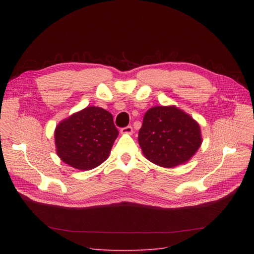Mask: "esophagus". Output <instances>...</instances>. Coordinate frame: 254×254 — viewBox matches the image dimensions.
<instances>
[{"instance_id":"obj_1","label":"esophagus","mask_w":254,"mask_h":254,"mask_svg":"<svg viewBox=\"0 0 254 254\" xmlns=\"http://www.w3.org/2000/svg\"><path fill=\"white\" fill-rule=\"evenodd\" d=\"M121 133H123V134H131L132 133V127L131 126H126V127H123V128H121Z\"/></svg>"}]
</instances>
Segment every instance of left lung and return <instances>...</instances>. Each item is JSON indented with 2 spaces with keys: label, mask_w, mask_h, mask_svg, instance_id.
Masks as SVG:
<instances>
[{
  "label": "left lung",
  "mask_w": 254,
  "mask_h": 254,
  "mask_svg": "<svg viewBox=\"0 0 254 254\" xmlns=\"http://www.w3.org/2000/svg\"><path fill=\"white\" fill-rule=\"evenodd\" d=\"M137 141L144 156L162 167L183 164L201 145L200 127L175 106H158L145 113Z\"/></svg>",
  "instance_id": "1"
}]
</instances>
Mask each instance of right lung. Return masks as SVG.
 Returning a JSON list of instances; mask_svg holds the SVG:
<instances>
[{
	"label": "right lung",
	"instance_id": "obj_1",
	"mask_svg": "<svg viewBox=\"0 0 254 254\" xmlns=\"http://www.w3.org/2000/svg\"><path fill=\"white\" fill-rule=\"evenodd\" d=\"M118 135L110 112L99 107H87L56 127L57 155L72 167L89 171L109 157Z\"/></svg>",
	"mask_w": 254,
	"mask_h": 254
}]
</instances>
